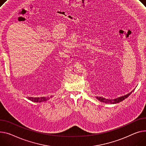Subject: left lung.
Returning a JSON list of instances; mask_svg holds the SVG:
<instances>
[{
  "instance_id": "obj_1",
  "label": "left lung",
  "mask_w": 146,
  "mask_h": 146,
  "mask_svg": "<svg viewBox=\"0 0 146 146\" xmlns=\"http://www.w3.org/2000/svg\"><path fill=\"white\" fill-rule=\"evenodd\" d=\"M134 90L130 92L129 93H128L127 94L119 97L118 98H116L114 99H106L104 98H102V97H96V99H98V100H99L100 102L105 103H109V104H116V103H119L121 102H122L123 100H124V99H125L126 98H127L132 93V92L134 91Z\"/></svg>"
}]
</instances>
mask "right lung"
<instances>
[{
    "mask_svg": "<svg viewBox=\"0 0 146 146\" xmlns=\"http://www.w3.org/2000/svg\"><path fill=\"white\" fill-rule=\"evenodd\" d=\"M50 98H52V97L49 98V97H41V98H29L28 97L27 99L31 100L33 102H36V103H42L45 102L49 100Z\"/></svg>",
    "mask_w": 146,
    "mask_h": 146,
    "instance_id": "add662e5",
    "label": "right lung"
}]
</instances>
